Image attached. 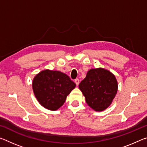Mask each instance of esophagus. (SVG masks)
<instances>
[{"label":"esophagus","mask_w":147,"mask_h":147,"mask_svg":"<svg viewBox=\"0 0 147 147\" xmlns=\"http://www.w3.org/2000/svg\"><path fill=\"white\" fill-rule=\"evenodd\" d=\"M74 82H75V84H76V86H78V84H79V83H80V80H79V79L76 78V79L74 80Z\"/></svg>","instance_id":"esophagus-1"}]
</instances>
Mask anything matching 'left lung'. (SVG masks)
<instances>
[{"mask_svg":"<svg viewBox=\"0 0 147 147\" xmlns=\"http://www.w3.org/2000/svg\"><path fill=\"white\" fill-rule=\"evenodd\" d=\"M88 106L102 111L110 106L117 92L118 84L113 74L102 68L90 69L79 84Z\"/></svg>","mask_w":147,"mask_h":147,"instance_id":"1","label":"left lung"}]
</instances>
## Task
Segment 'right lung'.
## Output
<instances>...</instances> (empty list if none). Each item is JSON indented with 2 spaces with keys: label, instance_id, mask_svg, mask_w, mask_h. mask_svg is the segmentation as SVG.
Instances as JSON below:
<instances>
[{
  "label": "right lung",
  "instance_id": "obj_1",
  "mask_svg": "<svg viewBox=\"0 0 147 147\" xmlns=\"http://www.w3.org/2000/svg\"><path fill=\"white\" fill-rule=\"evenodd\" d=\"M75 87V83L67 74L49 69L38 73L32 82L34 93L39 104L53 111L63 105Z\"/></svg>",
  "mask_w": 147,
  "mask_h": 147
}]
</instances>
